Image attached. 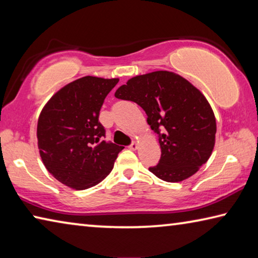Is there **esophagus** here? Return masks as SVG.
I'll return each mask as SVG.
<instances>
[{"mask_svg": "<svg viewBox=\"0 0 258 258\" xmlns=\"http://www.w3.org/2000/svg\"><path fill=\"white\" fill-rule=\"evenodd\" d=\"M128 148H130V149H131V150H133V151H135V150H138V148H139V143H138V142H133V143H132V145H131V146L128 147Z\"/></svg>", "mask_w": 258, "mask_h": 258, "instance_id": "esophagus-1", "label": "esophagus"}]
</instances>
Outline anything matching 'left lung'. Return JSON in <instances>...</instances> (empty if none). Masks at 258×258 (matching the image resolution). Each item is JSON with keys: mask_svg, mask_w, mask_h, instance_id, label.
Listing matches in <instances>:
<instances>
[{"mask_svg": "<svg viewBox=\"0 0 258 258\" xmlns=\"http://www.w3.org/2000/svg\"><path fill=\"white\" fill-rule=\"evenodd\" d=\"M115 97L138 103L159 135V164L149 168L157 177L182 182L207 163L215 146V115L206 97L184 77L167 71L138 75L119 86Z\"/></svg>", "mask_w": 258, "mask_h": 258, "instance_id": "left-lung-1", "label": "left lung"}]
</instances>
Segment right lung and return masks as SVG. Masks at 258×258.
<instances>
[{
	"mask_svg": "<svg viewBox=\"0 0 258 258\" xmlns=\"http://www.w3.org/2000/svg\"><path fill=\"white\" fill-rule=\"evenodd\" d=\"M119 78L85 76L55 92L37 121L41 159L52 176L74 190L101 182L124 147L107 143L99 112Z\"/></svg>",
	"mask_w": 258,
	"mask_h": 258,
	"instance_id": "1",
	"label": "right lung"
}]
</instances>
